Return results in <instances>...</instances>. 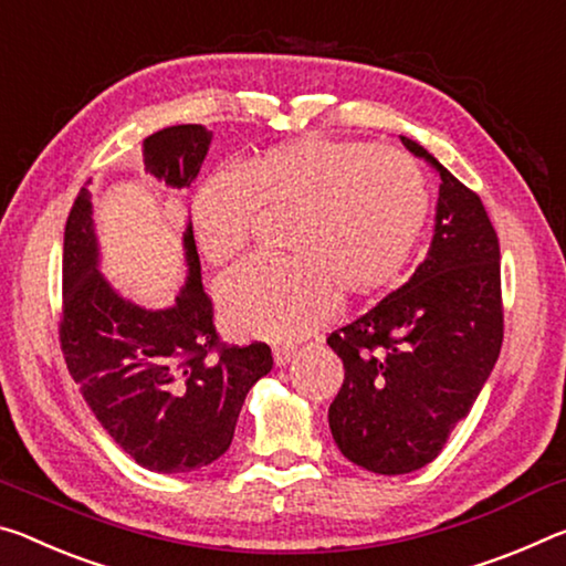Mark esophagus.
<instances>
[{
  "label": "esophagus",
  "mask_w": 566,
  "mask_h": 566,
  "mask_svg": "<svg viewBox=\"0 0 566 566\" xmlns=\"http://www.w3.org/2000/svg\"><path fill=\"white\" fill-rule=\"evenodd\" d=\"M293 356H295V348H293V346H275V348H273L275 366H285V364H291Z\"/></svg>",
  "instance_id": "34e87169"
}]
</instances>
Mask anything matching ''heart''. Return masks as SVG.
Returning a JSON list of instances; mask_svg holds the SVG:
<instances>
[{
  "label": "heart",
  "instance_id": "1",
  "mask_svg": "<svg viewBox=\"0 0 566 566\" xmlns=\"http://www.w3.org/2000/svg\"><path fill=\"white\" fill-rule=\"evenodd\" d=\"M261 208H298L295 261H250L218 285L226 321L240 333L298 338L340 308V283L374 293L409 261L429 212L426 180L394 147L305 137L255 157L245 175L212 172L192 198L202 255L226 265L253 240Z\"/></svg>",
  "mask_w": 566,
  "mask_h": 566
}]
</instances>
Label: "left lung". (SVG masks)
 I'll list each match as a JSON object with an SVG mask.
<instances>
[{"label":"left lung","instance_id":"1","mask_svg":"<svg viewBox=\"0 0 566 566\" xmlns=\"http://www.w3.org/2000/svg\"><path fill=\"white\" fill-rule=\"evenodd\" d=\"M409 153L439 172L433 238L401 289L328 346L346 378L328 409L340 453L374 474H409L439 457L471 411L502 350L499 238L476 192L419 143Z\"/></svg>","mask_w":566,"mask_h":566}]
</instances>
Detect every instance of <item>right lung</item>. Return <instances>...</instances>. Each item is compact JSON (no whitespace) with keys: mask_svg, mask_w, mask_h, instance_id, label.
Masks as SVG:
<instances>
[{"mask_svg":"<svg viewBox=\"0 0 566 566\" xmlns=\"http://www.w3.org/2000/svg\"><path fill=\"white\" fill-rule=\"evenodd\" d=\"M212 133L175 125L145 137V170L168 188H190ZM182 289L168 308H145L99 271L92 196L80 190L64 226L62 354L90 411L135 464L185 474L230 449L250 388L271 374L265 344L220 346L202 291L192 222L182 233Z\"/></svg>","mask_w":566,"mask_h":566,"instance_id":"add662e5","label":"right lung"}]
</instances>
